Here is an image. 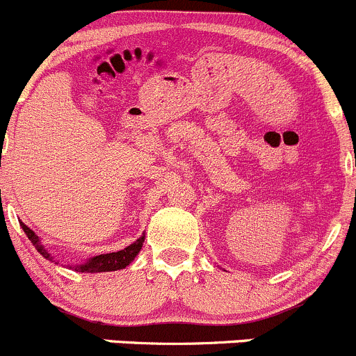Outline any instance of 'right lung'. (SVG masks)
<instances>
[{
	"label": "right lung",
	"mask_w": 356,
	"mask_h": 356,
	"mask_svg": "<svg viewBox=\"0 0 356 356\" xmlns=\"http://www.w3.org/2000/svg\"><path fill=\"white\" fill-rule=\"evenodd\" d=\"M20 227L24 228V232H26V235L29 237V241L33 242L34 248L38 249V252H40L43 258L50 259L51 261V259H54V256H51L50 252L44 249V245L40 242V237H38V235L34 234V232L31 230L27 225L20 223ZM143 241H145V235H142L140 238H136L131 245L124 248L122 251L108 252V254H98V256H95V258L88 259V261L83 263V265H76V266H72V268L76 270V272H83V273H100V272H115V270H122L136 258V254H138L140 249H142Z\"/></svg>",
	"instance_id": "obj_1"
}]
</instances>
